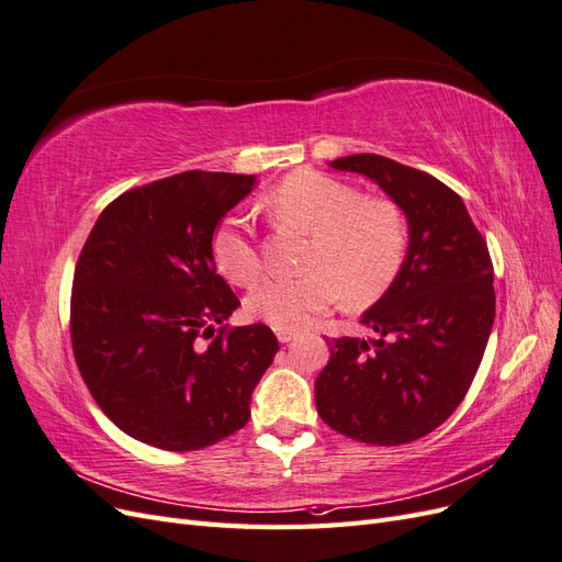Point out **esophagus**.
<instances>
[{
  "label": "esophagus",
  "instance_id": "1",
  "mask_svg": "<svg viewBox=\"0 0 562 562\" xmlns=\"http://www.w3.org/2000/svg\"><path fill=\"white\" fill-rule=\"evenodd\" d=\"M277 337H279L281 345H285V342H291V339L295 337V333L291 328H277Z\"/></svg>",
  "mask_w": 562,
  "mask_h": 562
}]
</instances>
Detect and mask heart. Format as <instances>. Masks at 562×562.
<instances>
[{"instance_id": "obj_1", "label": "heart", "mask_w": 562, "mask_h": 562, "mask_svg": "<svg viewBox=\"0 0 562 562\" xmlns=\"http://www.w3.org/2000/svg\"><path fill=\"white\" fill-rule=\"evenodd\" d=\"M281 225L310 234L300 277H267L248 293V312L277 328H302L342 297L349 310L375 302L394 283L407 248L405 217L394 201L363 199L361 190L300 171L265 201ZM213 260L236 285H250L262 271V255L234 220L217 225Z\"/></svg>"}]
</instances>
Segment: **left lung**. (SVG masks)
I'll list each match as a JSON object with an SVG mask.
<instances>
[{
  "mask_svg": "<svg viewBox=\"0 0 562 562\" xmlns=\"http://www.w3.org/2000/svg\"><path fill=\"white\" fill-rule=\"evenodd\" d=\"M378 182L407 217V252L386 293L361 316L372 337H337L314 384L335 431L370 446L431 434L464 401L495 323V269L462 196L380 155L330 161Z\"/></svg>",
  "mask_w": 562,
  "mask_h": 562,
  "instance_id": "8db88e82",
  "label": "left lung"
}]
</instances>
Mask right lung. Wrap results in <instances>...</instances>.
Segmentation results:
<instances>
[{"label": "right lung", "mask_w": 562, "mask_h": 562, "mask_svg": "<svg viewBox=\"0 0 562 562\" xmlns=\"http://www.w3.org/2000/svg\"><path fill=\"white\" fill-rule=\"evenodd\" d=\"M252 187L255 176L206 171L135 187L100 213L79 252L75 361L100 411L140 443L201 450L250 417L279 342L262 323L212 336L241 302L217 274L211 239Z\"/></svg>", "instance_id": "1"}]
</instances>
